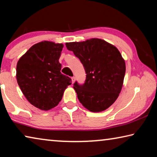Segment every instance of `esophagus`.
<instances>
[{
    "label": "esophagus",
    "instance_id": "34e87169",
    "mask_svg": "<svg viewBox=\"0 0 157 157\" xmlns=\"http://www.w3.org/2000/svg\"><path fill=\"white\" fill-rule=\"evenodd\" d=\"M71 79H72V83L73 84L74 82H75V77H72V78H71Z\"/></svg>",
    "mask_w": 157,
    "mask_h": 157
}]
</instances>
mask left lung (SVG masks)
<instances>
[{"instance_id":"left-lung-1","label":"left lung","mask_w":157,"mask_h":157,"mask_svg":"<svg viewBox=\"0 0 157 157\" xmlns=\"http://www.w3.org/2000/svg\"><path fill=\"white\" fill-rule=\"evenodd\" d=\"M66 46L79 58L86 74L83 84L77 81L73 84L79 102L93 112L107 109L118 98L125 74V62L119 50L100 39Z\"/></svg>"}]
</instances>
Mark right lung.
<instances>
[{
    "mask_svg": "<svg viewBox=\"0 0 157 157\" xmlns=\"http://www.w3.org/2000/svg\"><path fill=\"white\" fill-rule=\"evenodd\" d=\"M63 44L41 41L34 44L18 60L17 79L28 102L41 110L59 104L71 79L60 72L59 59Z\"/></svg>",
    "mask_w": 157,
    "mask_h": 157,
    "instance_id": "1",
    "label": "right lung"
}]
</instances>
